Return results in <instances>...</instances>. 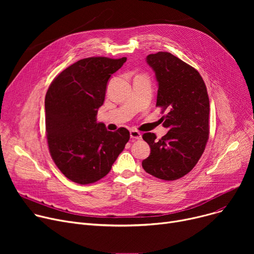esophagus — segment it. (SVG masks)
Returning <instances> with one entry per match:
<instances>
[{"instance_id":"34e87169","label":"esophagus","mask_w":254,"mask_h":254,"mask_svg":"<svg viewBox=\"0 0 254 254\" xmlns=\"http://www.w3.org/2000/svg\"><path fill=\"white\" fill-rule=\"evenodd\" d=\"M129 135H130V138L134 139V140H139V139L142 138L141 132L138 131V130H130Z\"/></svg>"}]
</instances>
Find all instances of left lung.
I'll use <instances>...</instances> for the list:
<instances>
[{
	"instance_id": "left-lung-1",
	"label": "left lung",
	"mask_w": 254,
	"mask_h": 254,
	"mask_svg": "<svg viewBox=\"0 0 254 254\" xmlns=\"http://www.w3.org/2000/svg\"><path fill=\"white\" fill-rule=\"evenodd\" d=\"M146 62L157 80L156 107H161L163 126L169 128L159 140L145 132L149 156L142 162L148 174L163 180H177L190 173L201 158L209 138L210 104L199 73L170 52L149 55Z\"/></svg>"
}]
</instances>
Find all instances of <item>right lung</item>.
Wrapping results in <instances>:
<instances>
[{
	"label": "right lung",
	"instance_id": "add662e5",
	"mask_svg": "<svg viewBox=\"0 0 254 254\" xmlns=\"http://www.w3.org/2000/svg\"><path fill=\"white\" fill-rule=\"evenodd\" d=\"M127 58L80 60L60 73L45 97V126L50 155L73 182H97L110 172L129 140V131L107 130L97 123L108 80Z\"/></svg>",
	"mask_w": 254,
	"mask_h": 254
}]
</instances>
